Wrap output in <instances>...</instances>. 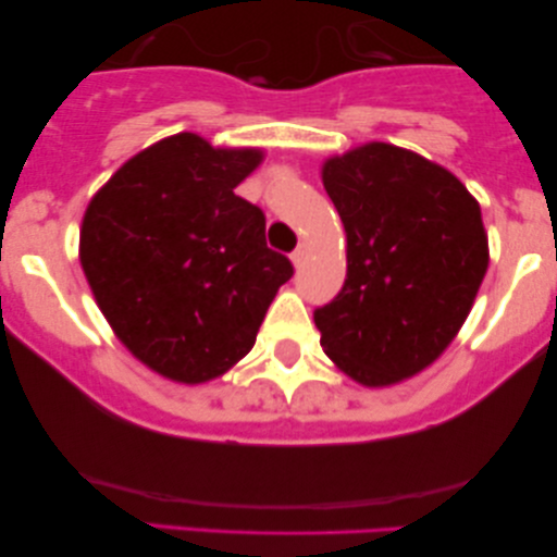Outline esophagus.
Returning <instances> with one entry per match:
<instances>
[{
  "instance_id": "esophagus-1",
  "label": "esophagus",
  "mask_w": 557,
  "mask_h": 557,
  "mask_svg": "<svg viewBox=\"0 0 557 557\" xmlns=\"http://www.w3.org/2000/svg\"><path fill=\"white\" fill-rule=\"evenodd\" d=\"M304 258H307V246H304V243H301V246L296 248L294 253H292V263H294V265H301Z\"/></svg>"
}]
</instances>
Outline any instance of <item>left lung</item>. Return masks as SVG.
<instances>
[{"label": "left lung", "mask_w": 557, "mask_h": 557, "mask_svg": "<svg viewBox=\"0 0 557 557\" xmlns=\"http://www.w3.org/2000/svg\"><path fill=\"white\" fill-rule=\"evenodd\" d=\"M347 233V278L314 311L322 347L368 387L436 360L467 322L490 265L479 202L444 166L372 141L322 166Z\"/></svg>", "instance_id": "obj_1"}]
</instances>
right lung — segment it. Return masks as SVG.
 I'll return each instance as SVG.
<instances>
[{
	"instance_id": "1",
	"label": "right lung",
	"mask_w": 557,
	"mask_h": 557,
	"mask_svg": "<svg viewBox=\"0 0 557 557\" xmlns=\"http://www.w3.org/2000/svg\"><path fill=\"white\" fill-rule=\"evenodd\" d=\"M261 149L174 134L128 159L90 200L81 265L111 330L159 375L205 383L253 347L294 276L265 246V215L233 193Z\"/></svg>"
}]
</instances>
